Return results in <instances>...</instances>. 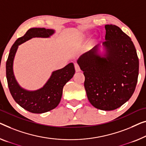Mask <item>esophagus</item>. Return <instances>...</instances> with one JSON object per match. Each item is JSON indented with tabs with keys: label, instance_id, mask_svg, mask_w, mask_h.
<instances>
[{
	"label": "esophagus",
	"instance_id": "obj_1",
	"mask_svg": "<svg viewBox=\"0 0 146 146\" xmlns=\"http://www.w3.org/2000/svg\"><path fill=\"white\" fill-rule=\"evenodd\" d=\"M75 71H77V72H79V71H80V67L77 64H75Z\"/></svg>",
	"mask_w": 146,
	"mask_h": 146
}]
</instances>
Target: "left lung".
<instances>
[{
	"label": "left lung",
	"instance_id": "left-lung-1",
	"mask_svg": "<svg viewBox=\"0 0 146 146\" xmlns=\"http://www.w3.org/2000/svg\"><path fill=\"white\" fill-rule=\"evenodd\" d=\"M105 29V41L77 62L85 77L84 85L90 103L98 110L112 111L133 94L139 60L131 38L121 28L110 24Z\"/></svg>",
	"mask_w": 146,
	"mask_h": 146
}]
</instances>
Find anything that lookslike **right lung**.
<instances>
[{
    "label": "right lung",
    "instance_id": "obj_1",
    "mask_svg": "<svg viewBox=\"0 0 146 146\" xmlns=\"http://www.w3.org/2000/svg\"><path fill=\"white\" fill-rule=\"evenodd\" d=\"M55 30L45 28H31L24 36L17 38L11 48L6 62V79L11 95L21 108L33 113H43L56 108L62 96L63 88L75 73L73 63L52 72L44 86L35 90L21 87L15 77L14 61L19 46L33 38H50Z\"/></svg>",
    "mask_w": 146,
    "mask_h": 146
}]
</instances>
